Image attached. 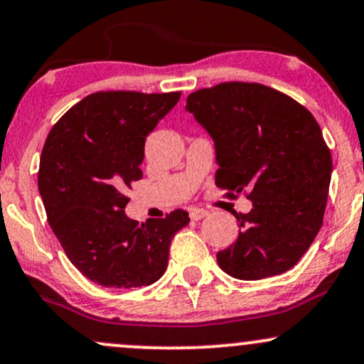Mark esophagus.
Masks as SVG:
<instances>
[{"mask_svg": "<svg viewBox=\"0 0 364 364\" xmlns=\"http://www.w3.org/2000/svg\"><path fill=\"white\" fill-rule=\"evenodd\" d=\"M207 215H208V212L203 210V208H196V207L190 208V219L191 220H200Z\"/></svg>", "mask_w": 364, "mask_h": 364, "instance_id": "1", "label": "esophagus"}]
</instances>
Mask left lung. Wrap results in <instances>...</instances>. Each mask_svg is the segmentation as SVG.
<instances>
[{
  "label": "left lung",
  "instance_id": "left-lung-1",
  "mask_svg": "<svg viewBox=\"0 0 364 364\" xmlns=\"http://www.w3.org/2000/svg\"><path fill=\"white\" fill-rule=\"evenodd\" d=\"M186 111L214 140L215 185L248 193L240 235L217 253L225 274L258 281L287 272L318 235L332 157L311 112L260 83L228 82L188 95Z\"/></svg>",
  "mask_w": 364,
  "mask_h": 364
}]
</instances>
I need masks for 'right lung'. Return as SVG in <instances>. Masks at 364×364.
<instances>
[{
    "label": "right lung",
    "mask_w": 364,
    "mask_h": 364,
    "mask_svg": "<svg viewBox=\"0 0 364 364\" xmlns=\"http://www.w3.org/2000/svg\"><path fill=\"white\" fill-rule=\"evenodd\" d=\"M181 94L95 92L54 124L39 166V193L66 257L104 287L150 286L168 269L185 210L133 220L124 196L141 179L145 139Z\"/></svg>",
    "instance_id": "obj_1"
}]
</instances>
